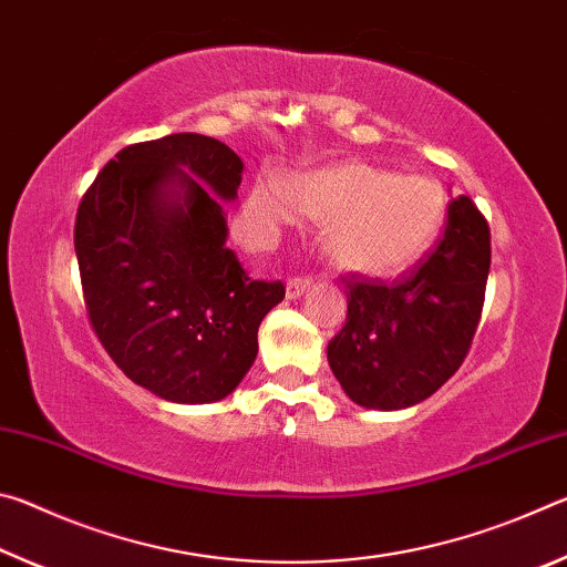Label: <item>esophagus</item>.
<instances>
[{"mask_svg":"<svg viewBox=\"0 0 567 567\" xmlns=\"http://www.w3.org/2000/svg\"><path fill=\"white\" fill-rule=\"evenodd\" d=\"M310 285H312V277L310 275H295V277H290V280H287V297H290V300H297V297H302V292Z\"/></svg>","mask_w":567,"mask_h":567,"instance_id":"1","label":"esophagus"}]
</instances>
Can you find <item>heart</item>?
<instances>
[{"label":"heart","instance_id":"heart-1","mask_svg":"<svg viewBox=\"0 0 567 567\" xmlns=\"http://www.w3.org/2000/svg\"><path fill=\"white\" fill-rule=\"evenodd\" d=\"M300 213L324 223V245L338 265L364 275H398L435 245L447 199L430 177L348 162L307 172L292 192L277 177H265L243 203L247 229L260 237L292 225Z\"/></svg>","mask_w":567,"mask_h":567}]
</instances>
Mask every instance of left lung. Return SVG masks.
Wrapping results in <instances>:
<instances>
[{"label": "left lung", "mask_w": 567, "mask_h": 567, "mask_svg": "<svg viewBox=\"0 0 567 567\" xmlns=\"http://www.w3.org/2000/svg\"><path fill=\"white\" fill-rule=\"evenodd\" d=\"M491 272V227L465 195L447 207L433 252L398 280L348 275V320L328 362L352 402L417 405L455 375L473 344Z\"/></svg>", "instance_id": "left-lung-1"}]
</instances>
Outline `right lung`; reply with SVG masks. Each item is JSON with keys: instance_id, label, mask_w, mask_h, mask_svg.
<instances>
[{"instance_id": "1", "label": "right lung", "mask_w": 567, "mask_h": 567, "mask_svg": "<svg viewBox=\"0 0 567 567\" xmlns=\"http://www.w3.org/2000/svg\"><path fill=\"white\" fill-rule=\"evenodd\" d=\"M243 159L182 132L120 150L84 192L74 223L87 318L132 382L203 405L233 392L257 358V330L282 302L227 243L223 199Z\"/></svg>"}]
</instances>
